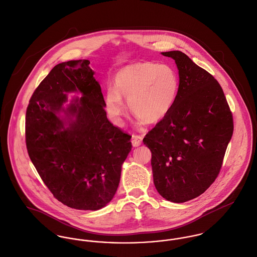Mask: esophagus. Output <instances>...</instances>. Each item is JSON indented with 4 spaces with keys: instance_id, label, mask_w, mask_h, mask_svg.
<instances>
[{
    "instance_id": "1",
    "label": "esophagus",
    "mask_w": 257,
    "mask_h": 257,
    "mask_svg": "<svg viewBox=\"0 0 257 257\" xmlns=\"http://www.w3.org/2000/svg\"><path fill=\"white\" fill-rule=\"evenodd\" d=\"M142 143V138L140 136H133L132 144L134 147H139Z\"/></svg>"
}]
</instances>
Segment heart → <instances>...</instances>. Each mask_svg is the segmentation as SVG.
<instances>
[{
    "label": "heart",
    "mask_w": 257,
    "mask_h": 257,
    "mask_svg": "<svg viewBox=\"0 0 257 257\" xmlns=\"http://www.w3.org/2000/svg\"><path fill=\"white\" fill-rule=\"evenodd\" d=\"M114 87H109L105 94V107L114 121L119 122L125 113L123 97L136 117L144 122L155 123L167 117L174 108L180 81L177 71L171 66L144 62L118 70Z\"/></svg>",
    "instance_id": "obj_1"
}]
</instances>
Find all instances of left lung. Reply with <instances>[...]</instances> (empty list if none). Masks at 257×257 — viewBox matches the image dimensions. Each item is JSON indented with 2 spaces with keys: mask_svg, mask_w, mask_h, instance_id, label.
I'll list each match as a JSON object with an SVG mask.
<instances>
[{
  "mask_svg": "<svg viewBox=\"0 0 257 257\" xmlns=\"http://www.w3.org/2000/svg\"><path fill=\"white\" fill-rule=\"evenodd\" d=\"M179 70L177 102L143 139L152 153L153 182L165 199L183 203L202 194L217 178L232 139L233 117L209 72L181 51L161 53Z\"/></svg>",
  "mask_w": 257,
  "mask_h": 257,
  "instance_id": "obj_1",
  "label": "left lung"
}]
</instances>
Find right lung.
I'll return each mask as SVG.
<instances>
[{
	"label": "right lung",
	"instance_id": "add662e5",
	"mask_svg": "<svg viewBox=\"0 0 257 257\" xmlns=\"http://www.w3.org/2000/svg\"><path fill=\"white\" fill-rule=\"evenodd\" d=\"M89 64L64 62L49 72L29 101L25 140L53 195L70 208L96 211L115 196L133 146L132 137L109 121Z\"/></svg>",
	"mask_w": 257,
	"mask_h": 257
}]
</instances>
